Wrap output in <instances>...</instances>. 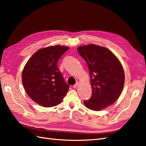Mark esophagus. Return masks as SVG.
<instances>
[{
  "label": "esophagus",
  "mask_w": 146,
  "mask_h": 146,
  "mask_svg": "<svg viewBox=\"0 0 146 146\" xmlns=\"http://www.w3.org/2000/svg\"><path fill=\"white\" fill-rule=\"evenodd\" d=\"M78 82H77L76 84H75V85L73 86V88H76L77 86H78Z\"/></svg>",
  "instance_id": "34e87169"
}]
</instances>
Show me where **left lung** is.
Wrapping results in <instances>:
<instances>
[{
	"instance_id": "1",
	"label": "left lung",
	"mask_w": 146,
	"mask_h": 146,
	"mask_svg": "<svg viewBox=\"0 0 146 146\" xmlns=\"http://www.w3.org/2000/svg\"><path fill=\"white\" fill-rule=\"evenodd\" d=\"M77 50L87 63L92 90L91 98L84 104L94 111L107 108L115 102L123 89L125 76L121 62L104 47L89 44Z\"/></svg>"
}]
</instances>
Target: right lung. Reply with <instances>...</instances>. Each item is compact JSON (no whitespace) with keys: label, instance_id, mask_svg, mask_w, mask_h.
<instances>
[{"label":"right lung","instance_id":"obj_1","mask_svg":"<svg viewBox=\"0 0 146 146\" xmlns=\"http://www.w3.org/2000/svg\"><path fill=\"white\" fill-rule=\"evenodd\" d=\"M69 49L54 46L39 49L30 57L22 75L23 86L34 102L44 107L59 104L69 90L57 63Z\"/></svg>","mask_w":146,"mask_h":146}]
</instances>
